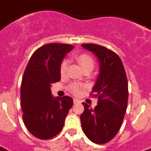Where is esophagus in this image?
Instances as JSON below:
<instances>
[{
    "instance_id": "34e87169",
    "label": "esophagus",
    "mask_w": 151,
    "mask_h": 151,
    "mask_svg": "<svg viewBox=\"0 0 151 151\" xmlns=\"http://www.w3.org/2000/svg\"><path fill=\"white\" fill-rule=\"evenodd\" d=\"M73 102H74V103H80V100H78V99H73Z\"/></svg>"
}]
</instances>
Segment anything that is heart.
<instances>
[{"instance_id": "obj_1", "label": "heart", "mask_w": 151, "mask_h": 151, "mask_svg": "<svg viewBox=\"0 0 151 151\" xmlns=\"http://www.w3.org/2000/svg\"><path fill=\"white\" fill-rule=\"evenodd\" d=\"M77 61L81 65L83 70L89 68L93 69L94 67V60L90 55L86 54H82L77 57ZM67 68H68V61L64 59L61 62L60 65V74L62 76H64L66 74ZM84 88V86L79 83H73L69 86V91L74 95H78L82 92V89Z\"/></svg>"}]
</instances>
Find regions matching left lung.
Wrapping results in <instances>:
<instances>
[{
    "instance_id": "8db88e82",
    "label": "left lung",
    "mask_w": 151,
    "mask_h": 151,
    "mask_svg": "<svg viewBox=\"0 0 151 151\" xmlns=\"http://www.w3.org/2000/svg\"><path fill=\"white\" fill-rule=\"evenodd\" d=\"M93 52L99 63V73L92 89L98 97L93 109L83 103L84 112L80 116L84 134L93 143L106 144L118 133L127 107L128 82L121 59L115 52L95 44H83Z\"/></svg>"
}]
</instances>
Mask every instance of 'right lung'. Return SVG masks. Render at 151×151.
Masks as SVG:
<instances>
[{
	"label": "right lung",
	"instance_id": "1",
	"mask_svg": "<svg viewBox=\"0 0 151 151\" xmlns=\"http://www.w3.org/2000/svg\"><path fill=\"white\" fill-rule=\"evenodd\" d=\"M73 48L68 44L45 45L34 52L24 73L23 120L28 131L40 140L51 139L62 130L73 104L71 97H53L51 91L52 83L61 79V62Z\"/></svg>",
	"mask_w": 151,
	"mask_h": 151
}]
</instances>
